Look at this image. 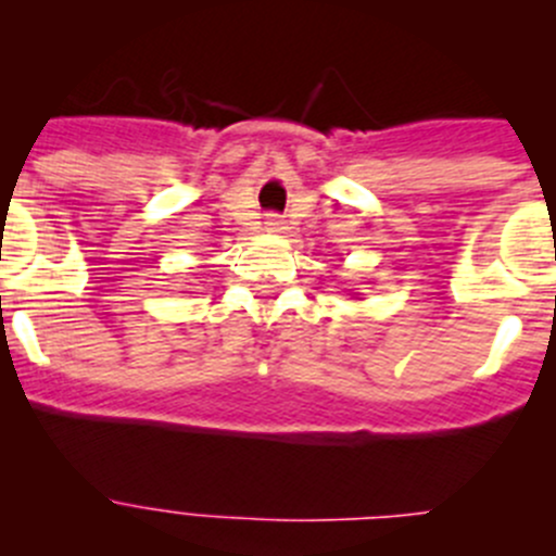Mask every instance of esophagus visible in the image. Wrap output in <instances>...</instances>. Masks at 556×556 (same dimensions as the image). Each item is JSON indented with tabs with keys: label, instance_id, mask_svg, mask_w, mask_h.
Wrapping results in <instances>:
<instances>
[{
	"label": "esophagus",
	"instance_id": "esophagus-1",
	"mask_svg": "<svg viewBox=\"0 0 556 556\" xmlns=\"http://www.w3.org/2000/svg\"><path fill=\"white\" fill-rule=\"evenodd\" d=\"M263 226H266V231H271V233H279L285 228V223H282V217L279 215H266V220H263Z\"/></svg>",
	"mask_w": 556,
	"mask_h": 556
}]
</instances>
